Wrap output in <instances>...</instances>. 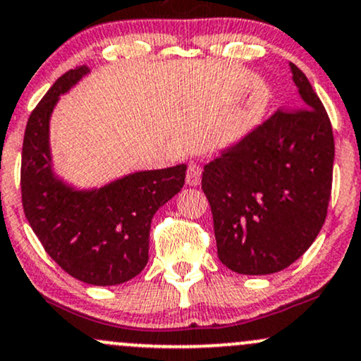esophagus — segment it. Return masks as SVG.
<instances>
[{
  "label": "esophagus",
  "mask_w": 361,
  "mask_h": 361,
  "mask_svg": "<svg viewBox=\"0 0 361 361\" xmlns=\"http://www.w3.org/2000/svg\"><path fill=\"white\" fill-rule=\"evenodd\" d=\"M202 180V168L197 162H190L187 169V183L190 187H197Z\"/></svg>",
  "instance_id": "34e87169"
}]
</instances>
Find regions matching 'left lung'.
Masks as SVG:
<instances>
[{
	"mask_svg": "<svg viewBox=\"0 0 361 361\" xmlns=\"http://www.w3.org/2000/svg\"><path fill=\"white\" fill-rule=\"evenodd\" d=\"M290 66L302 108L277 109L202 174L217 255L238 274L286 269L314 243L327 216L331 120L303 71Z\"/></svg>",
	"mask_w": 361,
	"mask_h": 361,
	"instance_id": "1",
	"label": "left lung"
}]
</instances>
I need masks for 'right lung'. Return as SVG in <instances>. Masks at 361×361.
I'll return each instance as SVG.
<instances>
[{"label":"right lung","instance_id":"add662e5","mask_svg":"<svg viewBox=\"0 0 361 361\" xmlns=\"http://www.w3.org/2000/svg\"><path fill=\"white\" fill-rule=\"evenodd\" d=\"M89 71H66L27 121L22 147V205L47 255L94 286H114L140 274L149 260L150 223L185 183L187 166L138 171L97 190H73L54 176L49 118L61 94Z\"/></svg>","mask_w":361,"mask_h":361}]
</instances>
